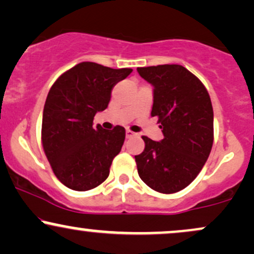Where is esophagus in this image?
Returning <instances> with one entry per match:
<instances>
[{
  "label": "esophagus",
  "instance_id": "34e87169",
  "mask_svg": "<svg viewBox=\"0 0 254 254\" xmlns=\"http://www.w3.org/2000/svg\"><path fill=\"white\" fill-rule=\"evenodd\" d=\"M136 136L135 132H132L131 130H127V138H131V137Z\"/></svg>",
  "mask_w": 254,
  "mask_h": 254
}]
</instances>
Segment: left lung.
Returning <instances> with one entry per match:
<instances>
[{"label":"left lung","mask_w":254,"mask_h":254,"mask_svg":"<svg viewBox=\"0 0 254 254\" xmlns=\"http://www.w3.org/2000/svg\"><path fill=\"white\" fill-rule=\"evenodd\" d=\"M154 87L151 117L164 139L142 136L145 147L135 156L138 176L150 189L174 193L196 179L214 142V111L199 78L179 64L137 68Z\"/></svg>","instance_id":"obj_1"}]
</instances>
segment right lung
<instances>
[{
    "mask_svg": "<svg viewBox=\"0 0 254 254\" xmlns=\"http://www.w3.org/2000/svg\"><path fill=\"white\" fill-rule=\"evenodd\" d=\"M131 71L82 62L52 84L44 105L42 143L55 176L66 188L92 190L109 177L123 147L125 129L94 127L93 119L107 107L113 87Z\"/></svg>",
    "mask_w": 254,
    "mask_h": 254,
    "instance_id": "1",
    "label": "right lung"
}]
</instances>
